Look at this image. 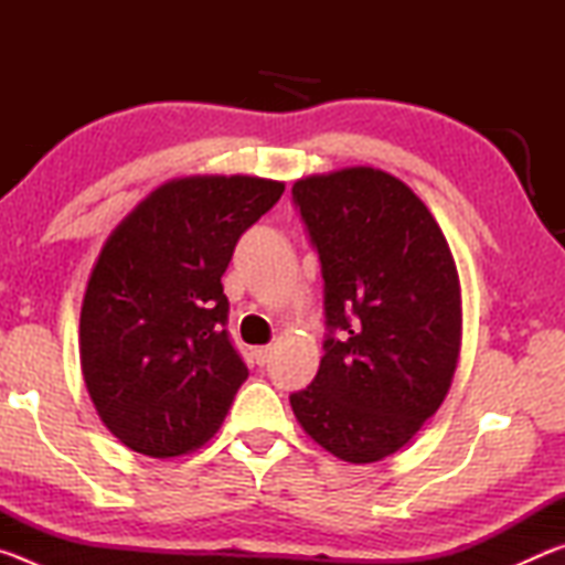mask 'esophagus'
Masks as SVG:
<instances>
[{"instance_id":"1","label":"esophagus","mask_w":565,"mask_h":565,"mask_svg":"<svg viewBox=\"0 0 565 565\" xmlns=\"http://www.w3.org/2000/svg\"><path fill=\"white\" fill-rule=\"evenodd\" d=\"M271 347H259V349H254V359H256V363H259V366H266V363H269V359H271Z\"/></svg>"}]
</instances>
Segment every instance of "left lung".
<instances>
[{
  "label": "left lung",
  "instance_id": "8db88e82",
  "mask_svg": "<svg viewBox=\"0 0 565 565\" xmlns=\"http://www.w3.org/2000/svg\"><path fill=\"white\" fill-rule=\"evenodd\" d=\"M291 199L319 254L327 317L321 366L291 408L341 461H381L451 386L461 349L451 248L426 204L381 169L299 179Z\"/></svg>",
  "mask_w": 565,
  "mask_h": 565
}]
</instances>
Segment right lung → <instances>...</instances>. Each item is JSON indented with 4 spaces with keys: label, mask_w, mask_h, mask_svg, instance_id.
Here are the masks:
<instances>
[{
    "label": "right lung",
    "mask_w": 565,
    "mask_h": 565,
    "mask_svg": "<svg viewBox=\"0 0 565 565\" xmlns=\"http://www.w3.org/2000/svg\"><path fill=\"white\" fill-rule=\"evenodd\" d=\"M281 181L191 177L159 186L104 244L82 303V374L104 426L171 458L212 438L248 371L222 276Z\"/></svg>",
    "instance_id": "right-lung-1"
}]
</instances>
